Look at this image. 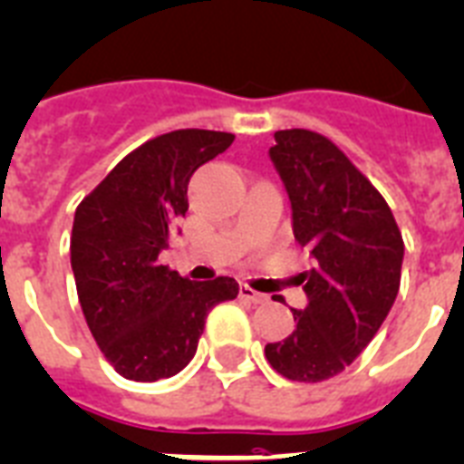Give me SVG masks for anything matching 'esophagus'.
<instances>
[{
    "mask_svg": "<svg viewBox=\"0 0 464 464\" xmlns=\"http://www.w3.org/2000/svg\"><path fill=\"white\" fill-rule=\"evenodd\" d=\"M239 298H244V301H251V304H266V301H267L266 294L254 292V289H251L248 285L239 286Z\"/></svg>",
    "mask_w": 464,
    "mask_h": 464,
    "instance_id": "esophagus-1",
    "label": "esophagus"
}]
</instances>
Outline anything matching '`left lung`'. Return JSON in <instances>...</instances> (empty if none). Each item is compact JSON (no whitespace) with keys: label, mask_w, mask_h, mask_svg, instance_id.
Masks as SVG:
<instances>
[{"label":"left lung","mask_w":464,"mask_h":464,"mask_svg":"<svg viewBox=\"0 0 464 464\" xmlns=\"http://www.w3.org/2000/svg\"><path fill=\"white\" fill-rule=\"evenodd\" d=\"M270 159L289 191L294 237L313 258L298 279L308 296L294 332L266 346L275 372L324 382L372 342L401 286L403 237L377 187L334 141L313 130H277Z\"/></svg>","instance_id":"1"}]
</instances>
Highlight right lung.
Returning <instances> with one entry per match:
<instances>
[{
    "label": "right lung",
    "instance_id": "add662e5",
    "mask_svg": "<svg viewBox=\"0 0 464 464\" xmlns=\"http://www.w3.org/2000/svg\"><path fill=\"white\" fill-rule=\"evenodd\" d=\"M235 141L216 130H172L130 151L80 201L71 266L82 315L121 377L156 382L194 358L210 308L232 301V277L189 282L159 254L187 213L198 166Z\"/></svg>",
    "mask_w": 464,
    "mask_h": 464
}]
</instances>
